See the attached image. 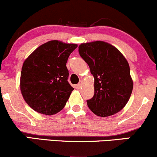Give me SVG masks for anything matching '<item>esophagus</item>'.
Listing matches in <instances>:
<instances>
[{"instance_id": "obj_1", "label": "esophagus", "mask_w": 157, "mask_h": 157, "mask_svg": "<svg viewBox=\"0 0 157 157\" xmlns=\"http://www.w3.org/2000/svg\"><path fill=\"white\" fill-rule=\"evenodd\" d=\"M82 82H80V83H79V84H77V86H76V88H77V89H80V88H81V86H82Z\"/></svg>"}]
</instances>
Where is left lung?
I'll use <instances>...</instances> for the list:
<instances>
[{
  "mask_svg": "<svg viewBox=\"0 0 157 157\" xmlns=\"http://www.w3.org/2000/svg\"><path fill=\"white\" fill-rule=\"evenodd\" d=\"M79 53L94 77V95L87 100L89 109L102 117L118 113L133 90L127 60L116 47L100 40L80 44Z\"/></svg>",
  "mask_w": 157,
  "mask_h": 157,
  "instance_id": "1",
  "label": "left lung"
}]
</instances>
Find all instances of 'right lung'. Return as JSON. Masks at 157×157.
<instances>
[{
    "mask_svg": "<svg viewBox=\"0 0 157 157\" xmlns=\"http://www.w3.org/2000/svg\"><path fill=\"white\" fill-rule=\"evenodd\" d=\"M77 47V44L50 40L36 48L25 60L21 91L26 103L35 111L53 115L66 105L74 90L68 82L66 63Z\"/></svg>",
    "mask_w": 157,
    "mask_h": 157,
    "instance_id": "add662e5",
    "label": "right lung"
}]
</instances>
